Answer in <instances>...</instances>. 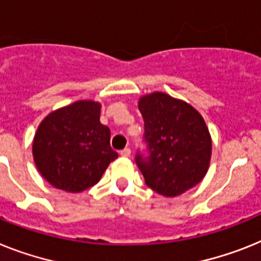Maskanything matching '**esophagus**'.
<instances>
[{
  "label": "esophagus",
  "instance_id": "34e87169",
  "mask_svg": "<svg viewBox=\"0 0 261 261\" xmlns=\"http://www.w3.org/2000/svg\"><path fill=\"white\" fill-rule=\"evenodd\" d=\"M120 155H122V156H123V158H128L131 155V150L128 147L123 148V150L120 151Z\"/></svg>",
  "mask_w": 261,
  "mask_h": 261
}]
</instances>
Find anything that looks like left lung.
<instances>
[{"label": "left lung", "mask_w": 261, "mask_h": 261, "mask_svg": "<svg viewBox=\"0 0 261 261\" xmlns=\"http://www.w3.org/2000/svg\"><path fill=\"white\" fill-rule=\"evenodd\" d=\"M146 150L135 163L146 185L163 196H178L204 178L211 159V137L191 105L164 93L141 98Z\"/></svg>", "instance_id": "8db88e82"}]
</instances>
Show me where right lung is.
<instances>
[{"instance_id":"add662e5","label":"right lung","mask_w":261,"mask_h":261,"mask_svg":"<svg viewBox=\"0 0 261 261\" xmlns=\"http://www.w3.org/2000/svg\"><path fill=\"white\" fill-rule=\"evenodd\" d=\"M100 105L78 100L49 114L33 142V156L43 178L67 192L97 185L118 158L110 146V128L99 122Z\"/></svg>"}]
</instances>
